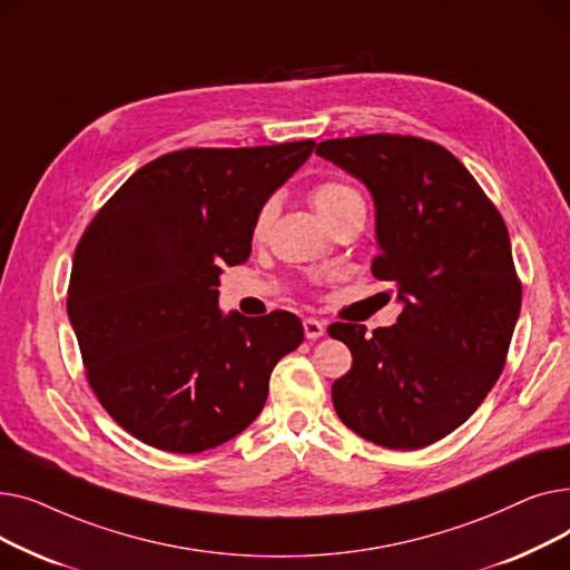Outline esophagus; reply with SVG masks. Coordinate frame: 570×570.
<instances>
[{
    "instance_id": "esophagus-1",
    "label": "esophagus",
    "mask_w": 570,
    "mask_h": 570,
    "mask_svg": "<svg viewBox=\"0 0 570 570\" xmlns=\"http://www.w3.org/2000/svg\"><path fill=\"white\" fill-rule=\"evenodd\" d=\"M303 327H305V337L307 340H318L325 333V323L318 321V318H305Z\"/></svg>"
}]
</instances>
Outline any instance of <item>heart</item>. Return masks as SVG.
<instances>
[{"label":"heart","instance_id":"b5f03b06","mask_svg":"<svg viewBox=\"0 0 570 570\" xmlns=\"http://www.w3.org/2000/svg\"><path fill=\"white\" fill-rule=\"evenodd\" d=\"M309 200L312 205L316 207V213L325 219V224L335 222L337 217H342L344 213H348V209L353 207H365V200L361 196V191H357L353 185L344 183V179H321V183H316L312 189H309ZM275 200L269 198L265 200L258 213L254 217V224H252V237L254 239H261L269 226V222H273L275 217Z\"/></svg>","mask_w":570,"mask_h":570}]
</instances>
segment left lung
Returning <instances> with one entry per match:
<instances>
[{
  "mask_svg": "<svg viewBox=\"0 0 570 570\" xmlns=\"http://www.w3.org/2000/svg\"><path fill=\"white\" fill-rule=\"evenodd\" d=\"M316 155L370 189L376 279L397 286V323H333L351 370L333 383L340 421L363 439L415 451L458 430L501 376L522 284L499 209L439 142L370 134L323 140Z\"/></svg>",
  "mask_w": 570,
  "mask_h": 570,
  "instance_id": "left-lung-1",
  "label": "left lung"
}]
</instances>
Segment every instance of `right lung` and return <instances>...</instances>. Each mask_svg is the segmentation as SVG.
Listing matches in <instances>:
<instances>
[{
    "label": "right lung",
    "instance_id": "add662e5",
    "mask_svg": "<svg viewBox=\"0 0 570 570\" xmlns=\"http://www.w3.org/2000/svg\"><path fill=\"white\" fill-rule=\"evenodd\" d=\"M314 140L189 147L138 168L85 228L67 312L89 385L138 441L203 453L247 430L303 344L291 312H219L222 265L252 254L258 207Z\"/></svg>",
    "mask_w": 570,
    "mask_h": 570
}]
</instances>
